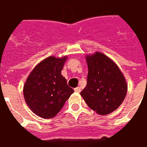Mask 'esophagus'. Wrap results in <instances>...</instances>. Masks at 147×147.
<instances>
[{
    "instance_id": "obj_1",
    "label": "esophagus",
    "mask_w": 147,
    "mask_h": 147,
    "mask_svg": "<svg viewBox=\"0 0 147 147\" xmlns=\"http://www.w3.org/2000/svg\"><path fill=\"white\" fill-rule=\"evenodd\" d=\"M74 90H75V92L80 93V91H81V88H80V86H77V87H76V88L74 89Z\"/></svg>"
}]
</instances>
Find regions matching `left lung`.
Returning a JSON list of instances; mask_svg holds the SVG:
<instances>
[{"instance_id": "obj_1", "label": "left lung", "mask_w": 147, "mask_h": 147, "mask_svg": "<svg viewBox=\"0 0 147 147\" xmlns=\"http://www.w3.org/2000/svg\"><path fill=\"white\" fill-rule=\"evenodd\" d=\"M88 75L81 96L90 108L106 115L120 106L127 94L124 76L111 59L101 53L86 57Z\"/></svg>"}]
</instances>
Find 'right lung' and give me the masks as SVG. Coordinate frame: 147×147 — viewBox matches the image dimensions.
Segmentation results:
<instances>
[{
	"label": "right lung",
	"mask_w": 147,
	"mask_h": 147,
	"mask_svg": "<svg viewBox=\"0 0 147 147\" xmlns=\"http://www.w3.org/2000/svg\"><path fill=\"white\" fill-rule=\"evenodd\" d=\"M66 60V57H49L34 68L25 83V101L29 108L42 118L54 117L74 92L61 75Z\"/></svg>",
	"instance_id": "1"
}]
</instances>
